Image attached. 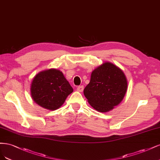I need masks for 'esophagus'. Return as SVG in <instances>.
Instances as JSON below:
<instances>
[{
  "instance_id": "1",
  "label": "esophagus",
  "mask_w": 160,
  "mask_h": 160,
  "mask_svg": "<svg viewBox=\"0 0 160 160\" xmlns=\"http://www.w3.org/2000/svg\"><path fill=\"white\" fill-rule=\"evenodd\" d=\"M84 90V86H79L77 87V91H78L80 92H82Z\"/></svg>"
}]
</instances>
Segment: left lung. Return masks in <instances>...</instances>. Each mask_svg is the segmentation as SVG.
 <instances>
[{"label":"left lung","mask_w":160,"mask_h":160,"mask_svg":"<svg viewBox=\"0 0 160 160\" xmlns=\"http://www.w3.org/2000/svg\"><path fill=\"white\" fill-rule=\"evenodd\" d=\"M128 90L123 72L109 62L98 66L91 74L84 94L90 106L100 112H107L123 100Z\"/></svg>","instance_id":"obj_1"}]
</instances>
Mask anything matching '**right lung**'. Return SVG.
Masks as SVG:
<instances>
[{
	"label": "right lung",
	"instance_id": "1",
	"mask_svg": "<svg viewBox=\"0 0 160 160\" xmlns=\"http://www.w3.org/2000/svg\"><path fill=\"white\" fill-rule=\"evenodd\" d=\"M72 92V87L63 73L55 68L40 72L34 77L30 86V95L35 103L52 111L62 105Z\"/></svg>",
	"mask_w": 160,
	"mask_h": 160
}]
</instances>
